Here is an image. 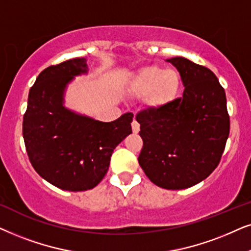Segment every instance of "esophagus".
Here are the masks:
<instances>
[{
  "label": "esophagus",
  "instance_id": "obj_1",
  "mask_svg": "<svg viewBox=\"0 0 251 251\" xmlns=\"http://www.w3.org/2000/svg\"><path fill=\"white\" fill-rule=\"evenodd\" d=\"M132 129H133V133H139V131H140V124L136 122L135 119L133 120V123H132Z\"/></svg>",
  "mask_w": 251,
  "mask_h": 251
}]
</instances>
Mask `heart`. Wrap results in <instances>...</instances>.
<instances>
[{"instance_id":"1","label":"heart","mask_w":251,"mask_h":251,"mask_svg":"<svg viewBox=\"0 0 251 251\" xmlns=\"http://www.w3.org/2000/svg\"><path fill=\"white\" fill-rule=\"evenodd\" d=\"M181 79L175 69L146 66L139 70L129 82V93L145 96V103L151 109L169 105L178 95Z\"/></svg>"}]
</instances>
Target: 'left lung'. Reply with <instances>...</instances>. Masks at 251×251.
I'll return each instance as SVG.
<instances>
[{
	"instance_id": "left-lung-1",
	"label": "left lung",
	"mask_w": 251,
	"mask_h": 251,
	"mask_svg": "<svg viewBox=\"0 0 251 251\" xmlns=\"http://www.w3.org/2000/svg\"><path fill=\"white\" fill-rule=\"evenodd\" d=\"M166 61L181 76L182 98L136 115L143 147L139 164L150 181L185 189L211 175L229 134L226 94L211 70L185 57Z\"/></svg>"
}]
</instances>
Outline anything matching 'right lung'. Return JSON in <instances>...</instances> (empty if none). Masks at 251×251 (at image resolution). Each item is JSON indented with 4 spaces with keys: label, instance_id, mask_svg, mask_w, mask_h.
Wrapping results in <instances>:
<instances>
[{
    "label": "right lung",
    "instance_id": "right-lung-1",
    "mask_svg": "<svg viewBox=\"0 0 251 251\" xmlns=\"http://www.w3.org/2000/svg\"><path fill=\"white\" fill-rule=\"evenodd\" d=\"M86 58L43 70L31 87L23 118L29 162L39 176L70 192L98 186L109 170L113 149L132 133L133 113L99 122L64 106V92L75 75L88 71Z\"/></svg>",
    "mask_w": 251,
    "mask_h": 251
}]
</instances>
